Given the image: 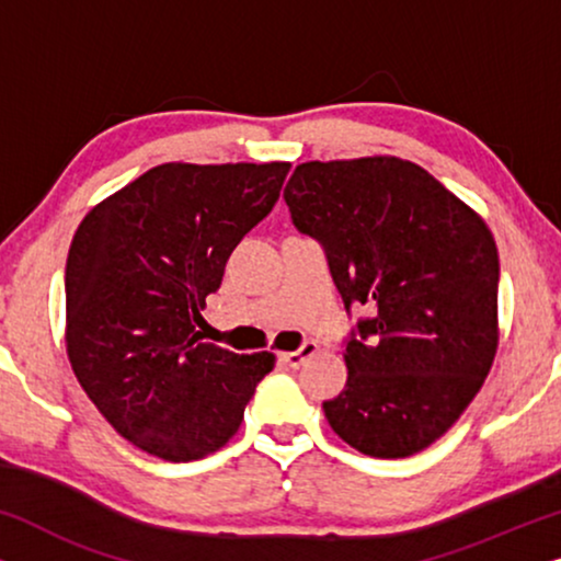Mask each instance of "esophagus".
I'll list each match as a JSON object with an SVG mask.
<instances>
[{"mask_svg":"<svg viewBox=\"0 0 561 561\" xmlns=\"http://www.w3.org/2000/svg\"><path fill=\"white\" fill-rule=\"evenodd\" d=\"M317 352H319L317 342H306L301 350H296V352H283L280 359H283V363H286L288 367H301V365L306 363V359L317 355Z\"/></svg>","mask_w":561,"mask_h":561,"instance_id":"esophagus-1","label":"esophagus"}]
</instances>
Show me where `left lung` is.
<instances>
[{"mask_svg":"<svg viewBox=\"0 0 561 561\" xmlns=\"http://www.w3.org/2000/svg\"><path fill=\"white\" fill-rule=\"evenodd\" d=\"M324 244L344 306L367 304L344 350L347 386L324 403L367 457H411L455 426L497 352V248L485 219L396 156L309 160L283 188Z\"/></svg>","mask_w":561,"mask_h":561,"instance_id":"obj_1","label":"left lung"}]
</instances>
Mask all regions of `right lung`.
Masks as SVG:
<instances>
[{
  "instance_id": "add662e5",
  "label": "right lung",
  "mask_w": 561,
  "mask_h": 561,
  "mask_svg": "<svg viewBox=\"0 0 561 561\" xmlns=\"http://www.w3.org/2000/svg\"><path fill=\"white\" fill-rule=\"evenodd\" d=\"M290 163H163L99 202L66 263V352L99 413L137 449L202 459L232 439L273 352L196 332L237 242L278 202Z\"/></svg>"
}]
</instances>
